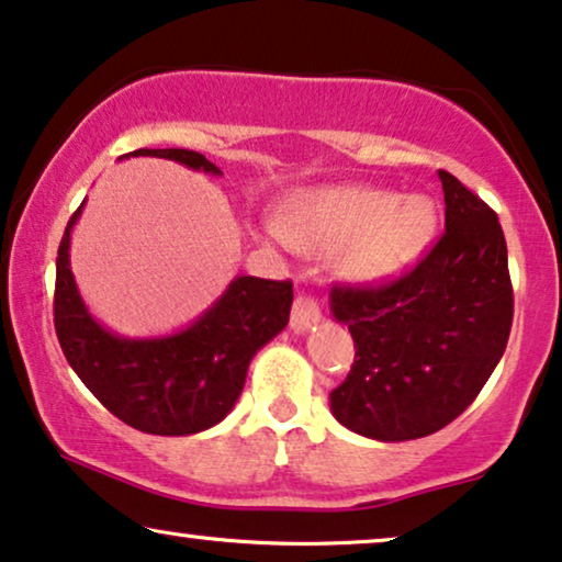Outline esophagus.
<instances>
[{"instance_id": "34e87169", "label": "esophagus", "mask_w": 562, "mask_h": 562, "mask_svg": "<svg viewBox=\"0 0 562 562\" xmlns=\"http://www.w3.org/2000/svg\"><path fill=\"white\" fill-rule=\"evenodd\" d=\"M321 321V308L318 303L308 295H297L293 303V313H290V328L295 334H305Z\"/></svg>"}]
</instances>
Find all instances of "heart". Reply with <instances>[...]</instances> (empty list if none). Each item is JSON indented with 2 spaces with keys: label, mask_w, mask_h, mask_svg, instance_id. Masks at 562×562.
Here are the masks:
<instances>
[{
  "label": "heart",
  "mask_w": 562,
  "mask_h": 562,
  "mask_svg": "<svg viewBox=\"0 0 562 562\" xmlns=\"http://www.w3.org/2000/svg\"><path fill=\"white\" fill-rule=\"evenodd\" d=\"M439 207L429 194H401L368 184L301 190L282 205L265 238L313 257H334L336 274L357 288L401 277L431 241Z\"/></svg>",
  "instance_id": "obj_1"
}]
</instances>
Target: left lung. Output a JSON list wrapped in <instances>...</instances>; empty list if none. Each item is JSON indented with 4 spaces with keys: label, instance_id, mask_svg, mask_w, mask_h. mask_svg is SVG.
<instances>
[{
    "label": "left lung",
    "instance_id": "obj_1",
    "mask_svg": "<svg viewBox=\"0 0 562 562\" xmlns=\"http://www.w3.org/2000/svg\"><path fill=\"white\" fill-rule=\"evenodd\" d=\"M445 236L383 288L331 290V316L357 355L331 391V414L378 442L429 437L458 418L504 357L514 316L506 238L496 213L450 171Z\"/></svg>",
    "mask_w": 562,
    "mask_h": 562
}]
</instances>
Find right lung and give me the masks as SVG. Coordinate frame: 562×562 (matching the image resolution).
I'll use <instances>...</instances> for the list:
<instances>
[{
	"instance_id": "add662e5",
	"label": "right lung",
	"mask_w": 562,
	"mask_h": 562,
	"mask_svg": "<svg viewBox=\"0 0 562 562\" xmlns=\"http://www.w3.org/2000/svg\"><path fill=\"white\" fill-rule=\"evenodd\" d=\"M128 156L223 175L190 148H138ZM85 203L71 215L56 259L54 324L71 370L112 416L138 431L187 437L221 424L244 391L254 355L288 326L293 285L238 274L179 331L120 336L89 313L71 272V231Z\"/></svg>"
}]
</instances>
